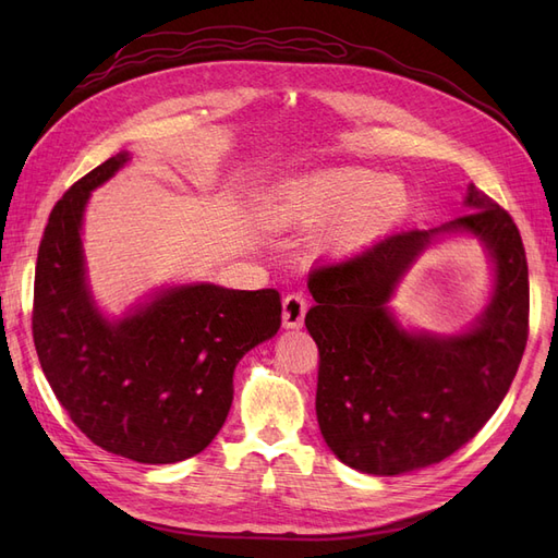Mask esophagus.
<instances>
[{
	"instance_id": "esophagus-1",
	"label": "esophagus",
	"mask_w": 558,
	"mask_h": 558,
	"mask_svg": "<svg viewBox=\"0 0 558 558\" xmlns=\"http://www.w3.org/2000/svg\"><path fill=\"white\" fill-rule=\"evenodd\" d=\"M307 314V298L302 291H293L283 298V326L286 328H302Z\"/></svg>"
}]
</instances>
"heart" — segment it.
<instances>
[{"label": "heart", "mask_w": 558, "mask_h": 558, "mask_svg": "<svg viewBox=\"0 0 558 558\" xmlns=\"http://www.w3.org/2000/svg\"><path fill=\"white\" fill-rule=\"evenodd\" d=\"M408 189L396 177L359 167H335L293 183L281 195L286 223H324L335 218L332 238L361 246L393 230L408 211Z\"/></svg>", "instance_id": "b5f03b06"}]
</instances>
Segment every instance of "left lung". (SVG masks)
<instances>
[{"mask_svg": "<svg viewBox=\"0 0 558 558\" xmlns=\"http://www.w3.org/2000/svg\"><path fill=\"white\" fill-rule=\"evenodd\" d=\"M465 216L396 232L310 275L305 326L318 347L316 418L349 468L393 477L445 461L494 416L529 340V265L512 216L468 185ZM445 233H472L495 260V293L468 331L402 329L387 310L399 279Z\"/></svg>", "mask_w": 558, "mask_h": 558, "instance_id": "1", "label": "left lung"}]
</instances>
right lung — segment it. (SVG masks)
Instances as JSON below:
<instances>
[{"label":"right lung","instance_id":"1","mask_svg":"<svg viewBox=\"0 0 558 558\" xmlns=\"http://www.w3.org/2000/svg\"><path fill=\"white\" fill-rule=\"evenodd\" d=\"M130 160L121 150L78 179L48 216L35 275L32 335L44 375L88 440L137 463H177L226 424L232 375L246 351L275 337V289L214 283L162 289L123 318L97 310L81 226L90 193Z\"/></svg>","mask_w":558,"mask_h":558}]
</instances>
